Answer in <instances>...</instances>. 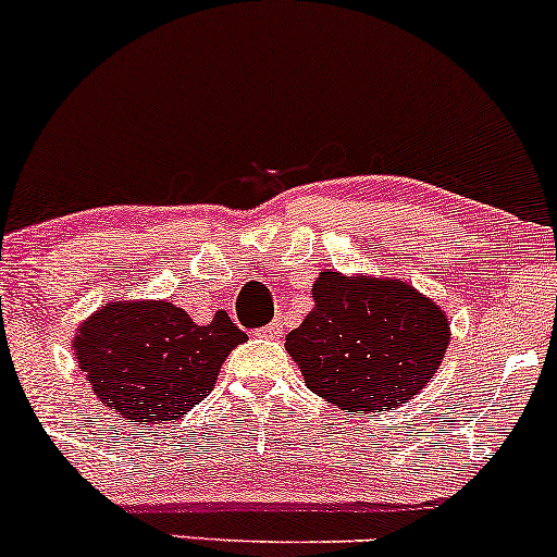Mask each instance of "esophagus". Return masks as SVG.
I'll use <instances>...</instances> for the list:
<instances>
[{
    "label": "esophagus",
    "mask_w": 557,
    "mask_h": 557,
    "mask_svg": "<svg viewBox=\"0 0 557 557\" xmlns=\"http://www.w3.org/2000/svg\"><path fill=\"white\" fill-rule=\"evenodd\" d=\"M259 335L261 337H270V341H277V337L283 335V324H280L277 319H274V322H270V324H267V327L259 330Z\"/></svg>",
    "instance_id": "esophagus-1"
}]
</instances>
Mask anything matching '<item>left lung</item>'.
Wrapping results in <instances>:
<instances>
[{
	"label": "left lung",
	"mask_w": 557,
	"mask_h": 557,
	"mask_svg": "<svg viewBox=\"0 0 557 557\" xmlns=\"http://www.w3.org/2000/svg\"><path fill=\"white\" fill-rule=\"evenodd\" d=\"M314 309L285 337L306 387L341 411L398 408L445 359L450 324L432 298L403 280L319 272Z\"/></svg>",
	"instance_id": "8db88e82"
}]
</instances>
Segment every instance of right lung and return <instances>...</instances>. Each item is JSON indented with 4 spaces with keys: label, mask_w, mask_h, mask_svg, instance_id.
Listing matches in <instances>:
<instances>
[{
    "label": "right lung",
    "mask_w": 557,
    "mask_h": 557,
    "mask_svg": "<svg viewBox=\"0 0 557 557\" xmlns=\"http://www.w3.org/2000/svg\"><path fill=\"white\" fill-rule=\"evenodd\" d=\"M246 341L225 311L201 327L168 300H112L81 324L73 350L112 411L168 424L212 393L222 361Z\"/></svg>",
    "instance_id": "right-lung-1"
}]
</instances>
